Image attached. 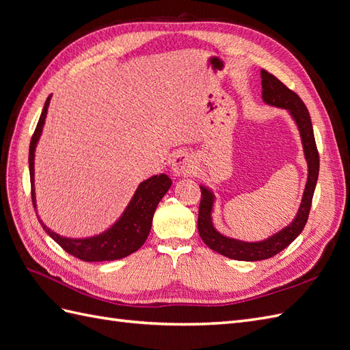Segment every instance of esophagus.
Masks as SVG:
<instances>
[{"label":"esophagus","instance_id":"1","mask_svg":"<svg viewBox=\"0 0 350 350\" xmlns=\"http://www.w3.org/2000/svg\"><path fill=\"white\" fill-rule=\"evenodd\" d=\"M194 157L185 150H179L172 161V171L176 176H185L191 175L194 172Z\"/></svg>","mask_w":350,"mask_h":350}]
</instances>
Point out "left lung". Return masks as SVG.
Returning a JSON list of instances; mask_svg holds the SVG:
<instances>
[{
	"instance_id": "left-lung-1",
	"label": "left lung",
	"mask_w": 350,
	"mask_h": 350,
	"mask_svg": "<svg viewBox=\"0 0 350 350\" xmlns=\"http://www.w3.org/2000/svg\"><path fill=\"white\" fill-rule=\"evenodd\" d=\"M261 98L269 107L286 109L291 115L292 121L298 129L304 157L308 166V176L304 188L301 204L291 224L282 228L276 234L270 235L261 241H242L238 238H230L221 234L215 226L213 211L216 196L213 189L201 184V201L198 208V234L206 245L221 256L238 261H258L276 256L282 250L289 247L296 238L299 237L305 228L306 220L311 210L312 196L315 191L317 179L320 171V156L317 152V144L314 139V130L311 124V116L308 109L295 92L289 90L284 84L267 72L261 70Z\"/></svg>"
}]
</instances>
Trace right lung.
I'll return each mask as SVG.
<instances>
[{
    "instance_id": "1",
    "label": "right lung",
    "mask_w": 350,
    "mask_h": 350,
    "mask_svg": "<svg viewBox=\"0 0 350 350\" xmlns=\"http://www.w3.org/2000/svg\"><path fill=\"white\" fill-rule=\"evenodd\" d=\"M51 98L52 94L48 96L45 107L42 109L39 122L36 125L35 134L31 137L29 147V172L31 184V200H33L35 210H38L35 193V152L40 140L42 131H44ZM171 178L166 174H159L144 179V181L137 187L130 203L126 204L118 220H115L107 230H103L99 235H93L88 238L62 237L57 234V232L49 229L39 216L38 219L46 234L54 239L61 248H64L68 254H71V256L90 262L120 260L135 252L146 242L152 229L153 215L159 201L163 198V196L167 193V189L171 188Z\"/></svg>"
}]
</instances>
